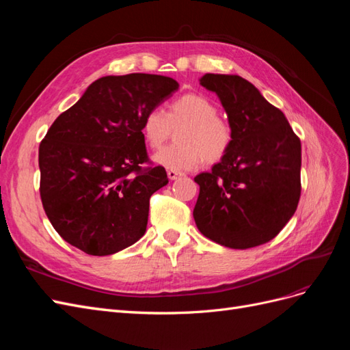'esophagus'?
<instances>
[{"label": "esophagus", "mask_w": 350, "mask_h": 350, "mask_svg": "<svg viewBox=\"0 0 350 350\" xmlns=\"http://www.w3.org/2000/svg\"><path fill=\"white\" fill-rule=\"evenodd\" d=\"M167 176H169V179H171V181H175V179L184 176V174L178 172V171H167Z\"/></svg>", "instance_id": "esophagus-1"}]
</instances>
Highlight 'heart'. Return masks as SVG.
I'll list each match as a JSON object with an SVG mask.
<instances>
[{"mask_svg": "<svg viewBox=\"0 0 350 350\" xmlns=\"http://www.w3.org/2000/svg\"><path fill=\"white\" fill-rule=\"evenodd\" d=\"M219 111L210 99L187 93L169 103L167 112L161 108L144 115L142 133L152 149L162 147L171 137L172 129H179L174 144L153 156V161L169 171H191L204 162H219L229 152L234 133L230 124L217 116Z\"/></svg>", "mask_w": 350, "mask_h": 350, "instance_id": "heart-1", "label": "heart"}]
</instances>
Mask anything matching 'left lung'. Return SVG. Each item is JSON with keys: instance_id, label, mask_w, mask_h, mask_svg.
<instances>
[{"instance_id": "8db88e82", "label": "left lung", "mask_w": 350, "mask_h": 350, "mask_svg": "<svg viewBox=\"0 0 350 350\" xmlns=\"http://www.w3.org/2000/svg\"><path fill=\"white\" fill-rule=\"evenodd\" d=\"M200 84L215 92L234 133L229 152L194 181L193 211L206 238L247 250L276 237L301 197V140L284 113L235 74H204Z\"/></svg>"}]
</instances>
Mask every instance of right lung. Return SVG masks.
<instances>
[{"label": "right lung", "instance_id": "add662e5", "mask_svg": "<svg viewBox=\"0 0 350 350\" xmlns=\"http://www.w3.org/2000/svg\"><path fill=\"white\" fill-rule=\"evenodd\" d=\"M176 80L133 72L93 81L39 146L40 198L61 238L89 256H111L146 232L163 166L147 159L142 122L178 90Z\"/></svg>", "mask_w": 350, "mask_h": 350}]
</instances>
